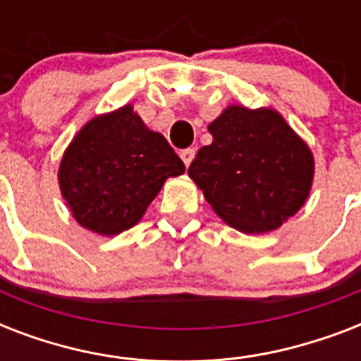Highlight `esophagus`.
<instances>
[{
    "mask_svg": "<svg viewBox=\"0 0 361 361\" xmlns=\"http://www.w3.org/2000/svg\"><path fill=\"white\" fill-rule=\"evenodd\" d=\"M195 147H187V149H183V152L180 153V157H181V161H183V164H185V166H189V164L192 163V159H195Z\"/></svg>",
    "mask_w": 361,
    "mask_h": 361,
    "instance_id": "esophagus-1",
    "label": "esophagus"
}]
</instances>
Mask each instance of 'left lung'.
<instances>
[{"label":"left lung","instance_id":"1","mask_svg":"<svg viewBox=\"0 0 361 361\" xmlns=\"http://www.w3.org/2000/svg\"><path fill=\"white\" fill-rule=\"evenodd\" d=\"M189 178L226 225L243 234L277 231L307 200L314 176L309 146L274 109L231 104L208 125Z\"/></svg>","mask_w":361,"mask_h":361}]
</instances>
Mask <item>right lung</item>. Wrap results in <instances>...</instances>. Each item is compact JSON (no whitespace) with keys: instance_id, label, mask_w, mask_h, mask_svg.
Here are the masks:
<instances>
[{"instance_id":"1","label":"right lung","mask_w":361,"mask_h":361,"mask_svg":"<svg viewBox=\"0 0 361 361\" xmlns=\"http://www.w3.org/2000/svg\"><path fill=\"white\" fill-rule=\"evenodd\" d=\"M183 172L185 164L166 138L125 104L76 133L61 157L58 181L78 225L116 236L144 217L164 181Z\"/></svg>"}]
</instances>
